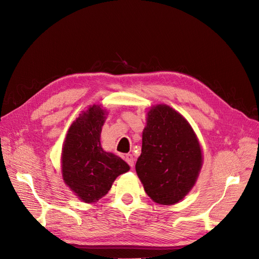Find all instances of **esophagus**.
<instances>
[{"instance_id": "obj_1", "label": "esophagus", "mask_w": 259, "mask_h": 259, "mask_svg": "<svg viewBox=\"0 0 259 259\" xmlns=\"http://www.w3.org/2000/svg\"><path fill=\"white\" fill-rule=\"evenodd\" d=\"M125 161L128 163V165H130L131 167H133V166H134L135 159H134V157H133V155H132V154H127V155L125 156Z\"/></svg>"}]
</instances>
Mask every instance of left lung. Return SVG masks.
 <instances>
[{
  "label": "left lung",
  "mask_w": 259,
  "mask_h": 259,
  "mask_svg": "<svg viewBox=\"0 0 259 259\" xmlns=\"http://www.w3.org/2000/svg\"><path fill=\"white\" fill-rule=\"evenodd\" d=\"M201 165V147L190 123L165 104L153 106L136 162L145 193L159 204H175L192 190Z\"/></svg>",
  "instance_id": "1"
}]
</instances>
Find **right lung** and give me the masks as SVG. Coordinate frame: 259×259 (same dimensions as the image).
<instances>
[{
  "instance_id": "right-lung-1",
  "label": "right lung",
  "mask_w": 259,
  "mask_h": 259,
  "mask_svg": "<svg viewBox=\"0 0 259 259\" xmlns=\"http://www.w3.org/2000/svg\"><path fill=\"white\" fill-rule=\"evenodd\" d=\"M106 115L99 105L90 106L72 122L63 144V180L86 203L102 198L115 179L130 170L124 160L102 149L100 136Z\"/></svg>"
}]
</instances>
